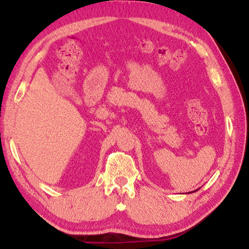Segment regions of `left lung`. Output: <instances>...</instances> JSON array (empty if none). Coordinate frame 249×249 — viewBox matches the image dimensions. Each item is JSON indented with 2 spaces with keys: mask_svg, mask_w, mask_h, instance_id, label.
Returning a JSON list of instances; mask_svg holds the SVG:
<instances>
[{
  "mask_svg": "<svg viewBox=\"0 0 249 249\" xmlns=\"http://www.w3.org/2000/svg\"><path fill=\"white\" fill-rule=\"evenodd\" d=\"M193 192H194V191H193Z\"/></svg>",
  "mask_w": 249,
  "mask_h": 249,
  "instance_id": "obj_1",
  "label": "left lung"
}]
</instances>
